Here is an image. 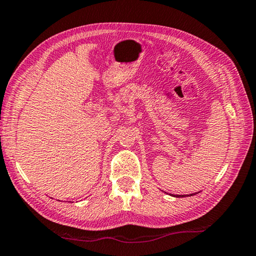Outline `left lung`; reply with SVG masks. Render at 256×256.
Listing matches in <instances>:
<instances>
[{
    "label": "left lung",
    "instance_id": "8db88e82",
    "mask_svg": "<svg viewBox=\"0 0 256 256\" xmlns=\"http://www.w3.org/2000/svg\"><path fill=\"white\" fill-rule=\"evenodd\" d=\"M190 196H193V194H190ZM175 196V198H184V196Z\"/></svg>",
    "mask_w": 256,
    "mask_h": 256
}]
</instances>
